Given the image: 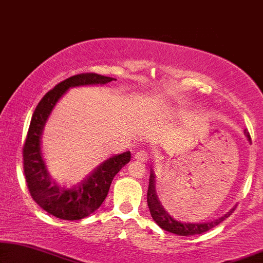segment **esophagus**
Returning <instances> with one entry per match:
<instances>
[{"label": "esophagus", "instance_id": "34e87169", "mask_svg": "<svg viewBox=\"0 0 263 263\" xmlns=\"http://www.w3.org/2000/svg\"><path fill=\"white\" fill-rule=\"evenodd\" d=\"M135 158L137 161L146 162L147 160H149V154H147V151H145V150H139L135 154Z\"/></svg>", "mask_w": 263, "mask_h": 263}]
</instances>
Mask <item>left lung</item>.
<instances>
[{
  "label": "left lung",
  "instance_id": "left-lung-1",
  "mask_svg": "<svg viewBox=\"0 0 263 263\" xmlns=\"http://www.w3.org/2000/svg\"><path fill=\"white\" fill-rule=\"evenodd\" d=\"M244 135H246L247 139L251 143V138L249 132L244 130ZM147 206H149L151 217L156 221L158 227L163 229V230L172 232V234L179 235V236H192V235H199L202 232H206L211 230V229L217 227L221 221H224L230 214L235 211V207H232L223 216L218 217L217 219L204 221V223H186V221H180L174 219L170 214L163 209L161 201L158 200V197L156 194V175L150 170V179H149V188H147Z\"/></svg>",
  "mask_w": 263,
  "mask_h": 263
}]
</instances>
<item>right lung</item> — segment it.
<instances>
[{"instance_id": "right-lung-1", "label": "right lung", "mask_w": 263, "mask_h": 263, "mask_svg": "<svg viewBox=\"0 0 263 263\" xmlns=\"http://www.w3.org/2000/svg\"><path fill=\"white\" fill-rule=\"evenodd\" d=\"M112 77L81 73L63 81L40 100L32 116L24 145V170L33 200L47 213L64 220L83 219L95 212L108 194L113 177L130 162V151L113 155L72 186H61L51 177L42 150V137L49 118L70 88L105 86Z\"/></svg>"}]
</instances>
